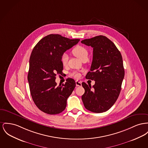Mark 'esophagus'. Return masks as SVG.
<instances>
[{"label":"esophagus","instance_id":"1","mask_svg":"<svg viewBox=\"0 0 148 148\" xmlns=\"http://www.w3.org/2000/svg\"><path fill=\"white\" fill-rule=\"evenodd\" d=\"M76 86H82V82H79V81H76L75 82Z\"/></svg>","mask_w":148,"mask_h":148}]
</instances>
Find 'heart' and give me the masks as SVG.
Returning <instances> with one entry per match:
<instances>
[{
    "label": "heart",
    "mask_w": 148,
    "mask_h": 148,
    "mask_svg": "<svg viewBox=\"0 0 148 148\" xmlns=\"http://www.w3.org/2000/svg\"><path fill=\"white\" fill-rule=\"evenodd\" d=\"M72 53L74 55H75L76 57H77L80 60H82L84 58H87L88 56V51L83 46L77 45L75 47H74L72 50ZM68 55L64 53L62 55L61 58V63L63 65H66L68 61ZM71 75L74 77L75 78H79L80 77V74L77 72H74L71 74Z\"/></svg>",
    "instance_id": "1"
}]
</instances>
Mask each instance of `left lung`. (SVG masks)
Listing matches in <instances>:
<instances>
[{
	"label": "left lung",
	"mask_w": 148,
	"mask_h": 148,
	"mask_svg": "<svg viewBox=\"0 0 148 148\" xmlns=\"http://www.w3.org/2000/svg\"><path fill=\"white\" fill-rule=\"evenodd\" d=\"M81 42L93 48L90 71L86 78L95 81L93 89L82 83L85 89L82 101L85 108L91 112H106L116 102L120 93L125 75L121 54L104 36L85 39Z\"/></svg>",
	"instance_id": "1"
}]
</instances>
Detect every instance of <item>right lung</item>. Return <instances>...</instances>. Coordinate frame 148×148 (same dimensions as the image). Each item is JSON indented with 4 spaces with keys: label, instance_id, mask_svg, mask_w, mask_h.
Segmentation results:
<instances>
[{
    "label": "right lung",
    "instance_id": "1",
    "mask_svg": "<svg viewBox=\"0 0 148 148\" xmlns=\"http://www.w3.org/2000/svg\"><path fill=\"white\" fill-rule=\"evenodd\" d=\"M79 40L51 34L39 41L32 51L27 77L29 90L35 104L45 113L56 114L66 108L75 82L68 78L65 84L57 86L56 76L62 74V55Z\"/></svg>",
    "mask_w": 148,
    "mask_h": 148
}]
</instances>
